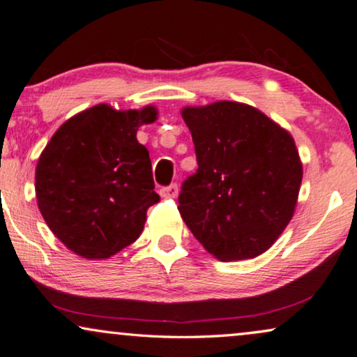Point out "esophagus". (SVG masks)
<instances>
[{"label":"esophagus","mask_w":357,"mask_h":357,"mask_svg":"<svg viewBox=\"0 0 357 357\" xmlns=\"http://www.w3.org/2000/svg\"><path fill=\"white\" fill-rule=\"evenodd\" d=\"M178 192H179L178 184H171V186L163 188V189H161V191H160L161 196H163V197H171V199L178 197Z\"/></svg>","instance_id":"obj_1"}]
</instances>
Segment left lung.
<instances>
[{
    "mask_svg": "<svg viewBox=\"0 0 357 357\" xmlns=\"http://www.w3.org/2000/svg\"><path fill=\"white\" fill-rule=\"evenodd\" d=\"M199 168L183 183V220L220 261L256 258L275 243L296 212L302 161L292 135L243 102L188 106Z\"/></svg>",
    "mask_w": 357,
    "mask_h": 357,
    "instance_id": "8db88e82",
    "label": "left lung"
}]
</instances>
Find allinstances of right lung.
<instances>
[{"label":"right lung","instance_id":"right-lung-1","mask_svg":"<svg viewBox=\"0 0 357 357\" xmlns=\"http://www.w3.org/2000/svg\"><path fill=\"white\" fill-rule=\"evenodd\" d=\"M158 109L78 112L61 123L42 150L36 197L54 235L84 259H107L139 238L146 211L160 201L149 150L137 140Z\"/></svg>","mask_w":357,"mask_h":357}]
</instances>
